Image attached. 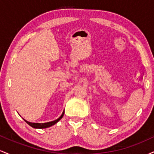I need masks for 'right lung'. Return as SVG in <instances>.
<instances>
[{
    "label": "right lung",
    "instance_id": "obj_1",
    "mask_svg": "<svg viewBox=\"0 0 154 154\" xmlns=\"http://www.w3.org/2000/svg\"><path fill=\"white\" fill-rule=\"evenodd\" d=\"M63 114H64V111H63L62 114H61V116H60L59 118H58L57 119L54 120V121H52V122H45V123H33V122H29L26 121V120H25L24 119H24V121H25L28 124V125H30L32 128H38V129H44V128H49V127L53 126V125H54L55 124L57 123L58 122H59V120L63 117Z\"/></svg>",
    "mask_w": 154,
    "mask_h": 154
}]
</instances>
